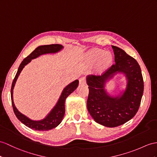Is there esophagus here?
I'll use <instances>...</instances> for the list:
<instances>
[{
  "mask_svg": "<svg viewBox=\"0 0 157 157\" xmlns=\"http://www.w3.org/2000/svg\"><path fill=\"white\" fill-rule=\"evenodd\" d=\"M79 83L81 85H85L86 83V81H85V77H81L79 78Z\"/></svg>",
  "mask_w": 157,
  "mask_h": 157,
  "instance_id": "1",
  "label": "esophagus"
}]
</instances>
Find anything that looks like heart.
Wrapping results in <instances>:
<instances>
[{
  "label": "heart",
  "mask_w": 157,
  "mask_h": 157,
  "mask_svg": "<svg viewBox=\"0 0 157 157\" xmlns=\"http://www.w3.org/2000/svg\"><path fill=\"white\" fill-rule=\"evenodd\" d=\"M86 59L90 63H94L98 61V71L105 69L113 60L111 54L109 52L104 53V51L100 49L91 50L87 54Z\"/></svg>",
  "instance_id": "obj_1"
}]
</instances>
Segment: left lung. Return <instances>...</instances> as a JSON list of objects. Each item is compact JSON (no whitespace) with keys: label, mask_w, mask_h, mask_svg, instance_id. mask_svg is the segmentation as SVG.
I'll return each instance as SVG.
<instances>
[{"label":"left lung","mask_w":157,"mask_h":157,"mask_svg":"<svg viewBox=\"0 0 157 157\" xmlns=\"http://www.w3.org/2000/svg\"><path fill=\"white\" fill-rule=\"evenodd\" d=\"M112 48L115 63L101 76H86L89 89L88 111L95 122L106 127H118L132 118L139 110L144 90L137 61L123 49L115 46ZM118 73L125 76L127 85L124 91L112 96L105 90V84Z\"/></svg>","instance_id":"8db88e82"}]
</instances>
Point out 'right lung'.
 Returning a JSON list of instances; mask_svg holds the SVG:
<instances>
[{"label":"right lung","instance_id":"add662e5","mask_svg":"<svg viewBox=\"0 0 157 157\" xmlns=\"http://www.w3.org/2000/svg\"><path fill=\"white\" fill-rule=\"evenodd\" d=\"M64 47L61 44H48V45H41L35 48L34 51H33L30 54L22 61L20 66L18 67V69L16 74V76L13 80V82L11 86V101H12L13 108L15 115L17 117L18 119L22 123H23L26 127L29 128L36 130L39 131H49L56 127L61 122L65 113V107H64V103H65L66 98L68 96L74 92L76 90L78 85V81L75 80L73 82L70 83L66 87L64 88V89L61 93L60 96L59 98L58 102H56V105L53 107V109L50 111V113L46 116L43 119L40 121H33L30 119L29 117L25 116V114H22L19 112L16 106L14 105L13 101V89L16 81L19 75L21 72L23 68L29 64L33 59H36L40 55H46V54H54L56 53L61 50H63Z\"/></svg>","mask_w":157,"mask_h":157}]
</instances>
